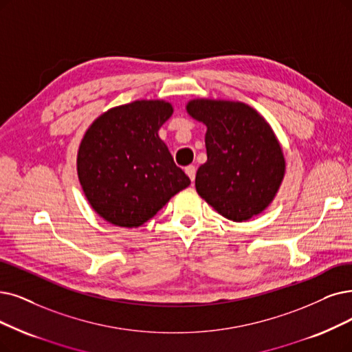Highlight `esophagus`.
Wrapping results in <instances>:
<instances>
[{"label": "esophagus", "instance_id": "34e87169", "mask_svg": "<svg viewBox=\"0 0 352 352\" xmlns=\"http://www.w3.org/2000/svg\"><path fill=\"white\" fill-rule=\"evenodd\" d=\"M185 172H186V175L189 176V179L193 182V180H195V176H196V168H195V166H186V167H185Z\"/></svg>", "mask_w": 352, "mask_h": 352}]
</instances>
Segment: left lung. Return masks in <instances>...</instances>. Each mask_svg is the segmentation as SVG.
<instances>
[{"mask_svg": "<svg viewBox=\"0 0 352 352\" xmlns=\"http://www.w3.org/2000/svg\"><path fill=\"white\" fill-rule=\"evenodd\" d=\"M186 109L208 129V160L196 172V190L235 222L263 212L285 176L283 151L269 122L243 102L193 100Z\"/></svg>", "mask_w": 352, "mask_h": 352, "instance_id": "obj_1", "label": "left lung"}]
</instances>
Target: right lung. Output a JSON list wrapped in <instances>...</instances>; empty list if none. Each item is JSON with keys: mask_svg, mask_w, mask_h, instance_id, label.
<instances>
[{"mask_svg": "<svg viewBox=\"0 0 352 352\" xmlns=\"http://www.w3.org/2000/svg\"><path fill=\"white\" fill-rule=\"evenodd\" d=\"M173 108L164 101H134L96 118L78 151V176L98 215L137 228L156 215L190 179L173 162L159 129Z\"/></svg>", "mask_w": 352, "mask_h": 352, "instance_id": "1", "label": "right lung"}]
</instances>
